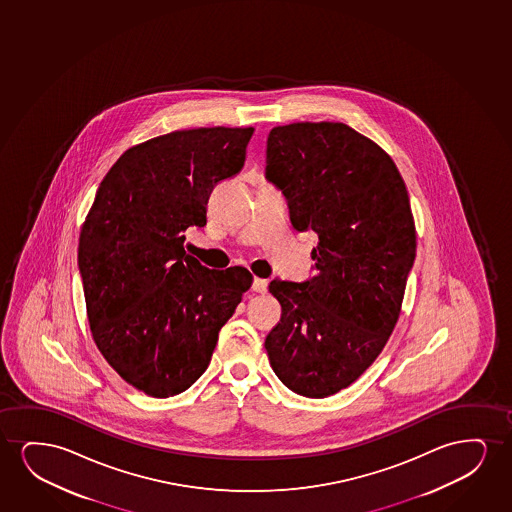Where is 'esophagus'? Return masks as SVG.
<instances>
[{"instance_id": "34e87169", "label": "esophagus", "mask_w": 512, "mask_h": 512, "mask_svg": "<svg viewBox=\"0 0 512 512\" xmlns=\"http://www.w3.org/2000/svg\"><path fill=\"white\" fill-rule=\"evenodd\" d=\"M253 292H259V294H264L267 290V280L264 278H255L253 280Z\"/></svg>"}]
</instances>
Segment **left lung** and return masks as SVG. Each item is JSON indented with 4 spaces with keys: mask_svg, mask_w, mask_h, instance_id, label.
I'll return each mask as SVG.
<instances>
[{
    "mask_svg": "<svg viewBox=\"0 0 512 512\" xmlns=\"http://www.w3.org/2000/svg\"><path fill=\"white\" fill-rule=\"evenodd\" d=\"M266 164L292 225L318 234L315 276L269 285L281 318L267 355L283 385L323 399L357 381L392 336L416 257L413 211L392 157L343 122L273 127Z\"/></svg>",
    "mask_w": 512,
    "mask_h": 512,
    "instance_id": "obj_1",
    "label": "left lung"
}]
</instances>
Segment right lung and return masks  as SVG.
Segmentation results:
<instances>
[{
	"label": "right lung",
	"mask_w": 512,
	"mask_h": 512,
	"mask_svg": "<svg viewBox=\"0 0 512 512\" xmlns=\"http://www.w3.org/2000/svg\"><path fill=\"white\" fill-rule=\"evenodd\" d=\"M253 127H197L127 148L99 183L78 241L92 339L150 397L185 392L208 369L252 287L245 267L208 269L183 232L206 225L215 185L238 175Z\"/></svg>",
	"instance_id": "obj_1"
}]
</instances>
